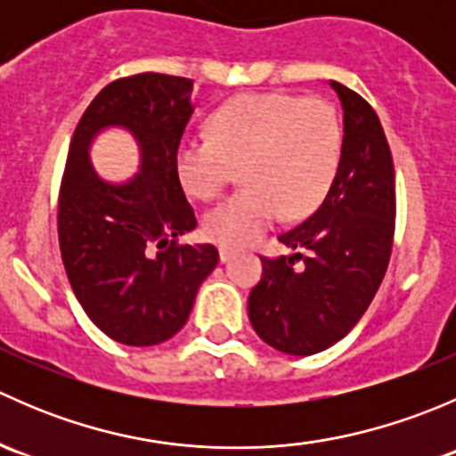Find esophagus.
<instances>
[{"mask_svg":"<svg viewBox=\"0 0 456 456\" xmlns=\"http://www.w3.org/2000/svg\"><path fill=\"white\" fill-rule=\"evenodd\" d=\"M233 254H236V251H233L232 247H227V245H220V247H218V256H220V262H227V260H232Z\"/></svg>","mask_w":456,"mask_h":456,"instance_id":"obj_1","label":"esophagus"}]
</instances>
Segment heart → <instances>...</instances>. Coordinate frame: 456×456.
<instances>
[{"instance_id": "heart-1", "label": "heart", "mask_w": 456, "mask_h": 456, "mask_svg": "<svg viewBox=\"0 0 456 456\" xmlns=\"http://www.w3.org/2000/svg\"><path fill=\"white\" fill-rule=\"evenodd\" d=\"M342 123L324 99L256 92L227 101L209 121V136L178 145L183 187L211 200L240 167L245 187L209 209L207 236L223 245H249L275 220L311 214L335 181Z\"/></svg>"}]
</instances>
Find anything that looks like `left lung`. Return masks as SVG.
Returning <instances> with one entry per match:
<instances>
[{
  "mask_svg": "<svg viewBox=\"0 0 456 456\" xmlns=\"http://www.w3.org/2000/svg\"><path fill=\"white\" fill-rule=\"evenodd\" d=\"M330 86L344 108L335 181L314 214L278 236L297 254L260 256L262 278L249 293L254 330L289 355L339 342L369 309L393 251L397 199L384 127L364 96Z\"/></svg>",
  "mask_w": 456,
  "mask_h": 456,
  "instance_id": "1",
  "label": "left lung"
}]
</instances>
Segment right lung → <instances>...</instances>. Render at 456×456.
Instances as JSON below:
<instances>
[{"label": "right lung", "mask_w": 456, "mask_h": 456, "mask_svg": "<svg viewBox=\"0 0 456 456\" xmlns=\"http://www.w3.org/2000/svg\"><path fill=\"white\" fill-rule=\"evenodd\" d=\"M191 79L141 72L112 81L77 123L57 207L61 260L77 300L114 342L154 346L185 326L214 245H183L199 224L185 199L176 151L190 123ZM123 125L142 145V174L101 182L86 160L91 136Z\"/></svg>", "instance_id": "add662e5"}]
</instances>
